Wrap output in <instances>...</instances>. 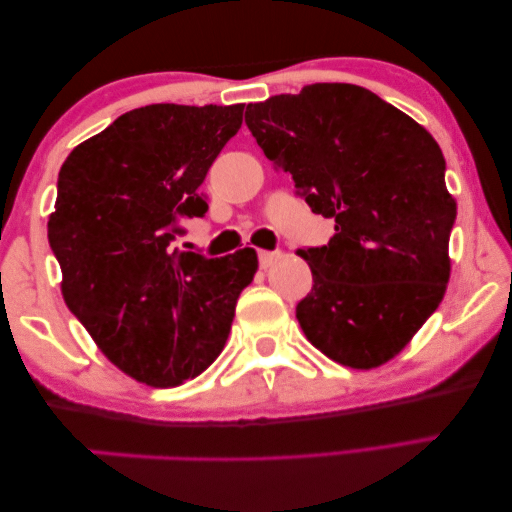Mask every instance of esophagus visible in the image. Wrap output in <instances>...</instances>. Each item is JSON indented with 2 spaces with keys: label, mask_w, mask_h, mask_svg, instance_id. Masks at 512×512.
<instances>
[{
  "label": "esophagus",
  "mask_w": 512,
  "mask_h": 512,
  "mask_svg": "<svg viewBox=\"0 0 512 512\" xmlns=\"http://www.w3.org/2000/svg\"><path fill=\"white\" fill-rule=\"evenodd\" d=\"M281 258V251H258V263H261L263 270L272 267Z\"/></svg>",
  "instance_id": "obj_1"
}]
</instances>
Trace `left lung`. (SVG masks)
Masks as SVG:
<instances>
[{"label":"left lung","instance_id":"1","mask_svg":"<svg viewBox=\"0 0 512 512\" xmlns=\"http://www.w3.org/2000/svg\"><path fill=\"white\" fill-rule=\"evenodd\" d=\"M245 122L311 211L335 220L329 245L297 251L313 272L297 304L306 338L354 370L388 363L447 290L456 201L438 142L351 83L249 104Z\"/></svg>","mask_w":512,"mask_h":512}]
</instances>
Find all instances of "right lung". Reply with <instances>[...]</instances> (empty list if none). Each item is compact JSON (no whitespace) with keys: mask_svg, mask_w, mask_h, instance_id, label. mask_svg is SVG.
Wrapping results in <instances>:
<instances>
[{"mask_svg":"<svg viewBox=\"0 0 512 512\" xmlns=\"http://www.w3.org/2000/svg\"><path fill=\"white\" fill-rule=\"evenodd\" d=\"M242 108H133L81 142L58 172L47 238L70 311L124 374L154 388L195 379L220 356L254 249L224 258L172 249L181 217H204L199 186Z\"/></svg>","mask_w":512,"mask_h":512,"instance_id":"add662e5","label":"right lung"}]
</instances>
